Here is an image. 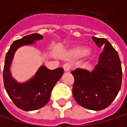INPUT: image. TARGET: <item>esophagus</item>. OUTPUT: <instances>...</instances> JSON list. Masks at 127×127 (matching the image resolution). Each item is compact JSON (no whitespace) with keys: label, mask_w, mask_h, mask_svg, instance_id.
<instances>
[{"label":"esophagus","mask_w":127,"mask_h":127,"mask_svg":"<svg viewBox=\"0 0 127 127\" xmlns=\"http://www.w3.org/2000/svg\"><path fill=\"white\" fill-rule=\"evenodd\" d=\"M63 68L65 71H69L70 69H71V65L70 64H64V66H63Z\"/></svg>","instance_id":"obj_1"}]
</instances>
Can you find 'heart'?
<instances>
[{
	"label": "heart",
	"instance_id": "obj_1",
	"mask_svg": "<svg viewBox=\"0 0 127 127\" xmlns=\"http://www.w3.org/2000/svg\"><path fill=\"white\" fill-rule=\"evenodd\" d=\"M76 53L79 56H85L88 53V50L85 49H79L76 51Z\"/></svg>",
	"mask_w": 127,
	"mask_h": 127
}]
</instances>
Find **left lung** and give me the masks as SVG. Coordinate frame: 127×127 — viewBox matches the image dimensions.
<instances>
[{
    "instance_id": "1",
    "label": "left lung",
    "mask_w": 127,
    "mask_h": 127,
    "mask_svg": "<svg viewBox=\"0 0 127 127\" xmlns=\"http://www.w3.org/2000/svg\"><path fill=\"white\" fill-rule=\"evenodd\" d=\"M98 47L104 46L95 70L71 71L74 77L73 96L81 106L99 111L109 107L116 98L122 84V67L118 53L104 38L92 37Z\"/></svg>"
}]
</instances>
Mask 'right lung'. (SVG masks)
I'll return each instance as SVG.
<instances>
[{
	"instance_id": "right-lung-1",
	"label": "right lung",
	"mask_w": 127,
	"mask_h": 127,
	"mask_svg": "<svg viewBox=\"0 0 127 127\" xmlns=\"http://www.w3.org/2000/svg\"><path fill=\"white\" fill-rule=\"evenodd\" d=\"M42 38L43 36L38 33L25 35L14 41L6 54L3 70L4 88L13 103L24 111L36 110L46 105L50 98L54 85L64 73L61 67L49 70L42 66L32 78L23 84L16 82L11 77L9 69L15 50L20 46L32 44Z\"/></svg>"
}]
</instances>
